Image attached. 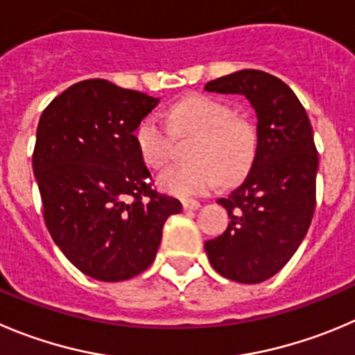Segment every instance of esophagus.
<instances>
[{
  "mask_svg": "<svg viewBox=\"0 0 355 355\" xmlns=\"http://www.w3.org/2000/svg\"><path fill=\"white\" fill-rule=\"evenodd\" d=\"M183 207H184V211H197V209L200 207V202L193 200V198H184Z\"/></svg>",
  "mask_w": 355,
  "mask_h": 355,
  "instance_id": "34e87169",
  "label": "esophagus"
}]
</instances>
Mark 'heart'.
<instances>
[{
	"label": "heart",
	"instance_id": "obj_1",
	"mask_svg": "<svg viewBox=\"0 0 355 355\" xmlns=\"http://www.w3.org/2000/svg\"><path fill=\"white\" fill-rule=\"evenodd\" d=\"M174 134H197L190 164H171L157 175L165 193L178 197L204 195L221 180L234 181L248 168L254 153V127L234 114L223 101L190 96L168 111V125L157 114L144 118L136 129L141 158L150 167H162L174 150Z\"/></svg>",
	"mask_w": 355,
	"mask_h": 355
}]
</instances>
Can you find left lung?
<instances>
[{"label":"left lung","instance_id":"left-lung-1","mask_svg":"<svg viewBox=\"0 0 355 355\" xmlns=\"http://www.w3.org/2000/svg\"><path fill=\"white\" fill-rule=\"evenodd\" d=\"M205 90L245 96L258 116L251 171L218 200L230 223L205 252L219 275L259 284L291 259L312 223L319 167L312 125L295 92L265 71L226 74Z\"/></svg>","mask_w":355,"mask_h":355}]
</instances>
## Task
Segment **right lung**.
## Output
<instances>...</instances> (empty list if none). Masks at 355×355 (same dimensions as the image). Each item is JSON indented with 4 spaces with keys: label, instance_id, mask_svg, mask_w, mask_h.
I'll return each instance as SVG.
<instances>
[{
    "label": "right lung",
    "instance_id": "1",
    "mask_svg": "<svg viewBox=\"0 0 355 355\" xmlns=\"http://www.w3.org/2000/svg\"><path fill=\"white\" fill-rule=\"evenodd\" d=\"M160 99L94 78L43 111L33 171L53 242L85 275L127 281L153 263L178 198L151 188L134 130Z\"/></svg>",
    "mask_w": 355,
    "mask_h": 355
}]
</instances>
